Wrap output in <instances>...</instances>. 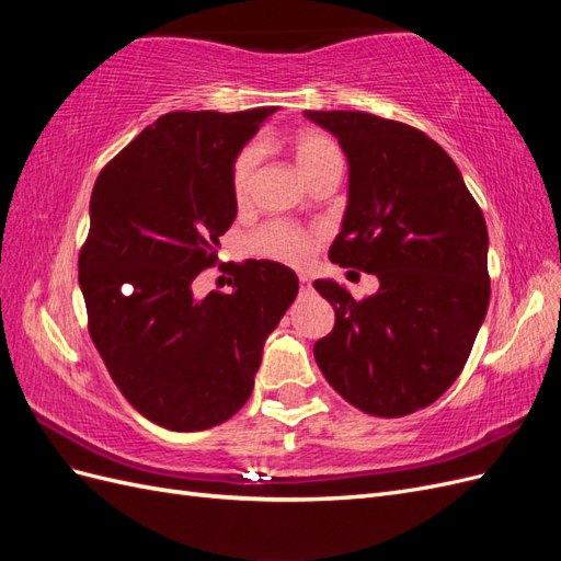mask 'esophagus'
Listing matches in <instances>:
<instances>
[{"label":"esophagus","mask_w":561,"mask_h":561,"mask_svg":"<svg viewBox=\"0 0 561 561\" xmlns=\"http://www.w3.org/2000/svg\"><path fill=\"white\" fill-rule=\"evenodd\" d=\"M299 287H301V290H304V293H307V290H311V278H309L307 274H299Z\"/></svg>","instance_id":"esophagus-1"}]
</instances>
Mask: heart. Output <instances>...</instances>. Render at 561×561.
Wrapping results in <instances>:
<instances>
[{"instance_id":"1","label":"heart","mask_w":561,"mask_h":561,"mask_svg":"<svg viewBox=\"0 0 561 561\" xmlns=\"http://www.w3.org/2000/svg\"><path fill=\"white\" fill-rule=\"evenodd\" d=\"M290 151L304 180H309L320 165H325L328 161L339 157V151L328 135H322L320 130H313V128L297 130L290 138ZM260 159H262L260 147L248 145L231 161L229 184H231L233 203L239 208L248 206ZM250 248L252 252L262 254V257L299 266L311 257L313 236L293 225L268 222L262 229L254 231V236L250 239Z\"/></svg>"}]
</instances>
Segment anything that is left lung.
<instances>
[{
  "label": "left lung",
  "mask_w": 561,
  "mask_h": 561,
  "mask_svg": "<svg viewBox=\"0 0 561 561\" xmlns=\"http://www.w3.org/2000/svg\"><path fill=\"white\" fill-rule=\"evenodd\" d=\"M348 159V201L330 260L379 278L355 301L313 287L334 330L313 346L339 396L371 416L433 404L461 375L489 307L484 215L456 163L426 133L367 112H311Z\"/></svg>",
  "instance_id": "obj_1"
}]
</instances>
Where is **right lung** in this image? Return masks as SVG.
I'll return each instance as SVG.
<instances>
[{
	"mask_svg": "<svg viewBox=\"0 0 561 561\" xmlns=\"http://www.w3.org/2000/svg\"><path fill=\"white\" fill-rule=\"evenodd\" d=\"M274 112L163 114L95 180L79 252L89 332L124 398L168 431H206L241 410L297 297L295 271L268 260L236 264L229 295H194L239 210L231 161Z\"/></svg>",
	"mask_w": 561,
	"mask_h": 561,
	"instance_id": "1",
	"label": "right lung"
}]
</instances>
